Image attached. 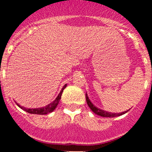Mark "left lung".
Listing matches in <instances>:
<instances>
[{
  "label": "left lung",
  "mask_w": 152,
  "mask_h": 152,
  "mask_svg": "<svg viewBox=\"0 0 152 152\" xmlns=\"http://www.w3.org/2000/svg\"><path fill=\"white\" fill-rule=\"evenodd\" d=\"M86 101H87V105L89 106V107L90 108V110L95 113V114L98 115L102 116V117H106V118H114V117H117V116H120L122 115L125 114L129 110H126V111H124L123 113H110V112H107L105 111V110H101V109L98 108L96 107V106L93 104V103L91 102V101L89 99L88 96L86 93Z\"/></svg>",
  "instance_id": "8db88e82"
}]
</instances>
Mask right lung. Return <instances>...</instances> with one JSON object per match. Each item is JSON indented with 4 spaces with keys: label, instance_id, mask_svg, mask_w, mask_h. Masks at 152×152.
Wrapping results in <instances>:
<instances>
[{
    "label": "right lung",
    "instance_id": "obj_1",
    "mask_svg": "<svg viewBox=\"0 0 152 152\" xmlns=\"http://www.w3.org/2000/svg\"><path fill=\"white\" fill-rule=\"evenodd\" d=\"M66 86L67 85H65L63 87H62V90H61L60 93H59L58 96L56 98V99H55L53 102H52L51 103L49 104L48 105L45 106V107H39V108H34V109L33 108L28 109V108H26V107H22V106L18 104L17 102H16V104H17V105H18V107H20V108H21L22 110H23L24 111L27 112V113H31V114H37V115H46V114H48V113H52V112H53V110L56 109V107H57L58 104H59V101H60V99H61V96H62V92H63L64 89L66 87Z\"/></svg>",
    "mask_w": 152,
    "mask_h": 152
}]
</instances>
